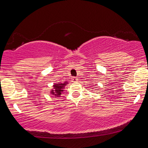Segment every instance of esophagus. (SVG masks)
<instances>
[{
	"label": "esophagus",
	"mask_w": 148,
	"mask_h": 148,
	"mask_svg": "<svg viewBox=\"0 0 148 148\" xmlns=\"http://www.w3.org/2000/svg\"><path fill=\"white\" fill-rule=\"evenodd\" d=\"M72 79V82H74V83H75V82H77V78H76V77H72V78L71 79Z\"/></svg>",
	"instance_id": "obj_1"
}]
</instances>
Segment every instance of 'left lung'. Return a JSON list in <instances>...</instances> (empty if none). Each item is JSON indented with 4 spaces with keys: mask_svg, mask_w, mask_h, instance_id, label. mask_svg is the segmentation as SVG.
Returning <instances> with one entry per match:
<instances>
[{
    "mask_svg": "<svg viewBox=\"0 0 148 148\" xmlns=\"http://www.w3.org/2000/svg\"><path fill=\"white\" fill-rule=\"evenodd\" d=\"M91 91H92V90H91Z\"/></svg>",
    "mask_w": 148,
    "mask_h": 148,
    "instance_id": "left-lung-1",
    "label": "left lung"
}]
</instances>
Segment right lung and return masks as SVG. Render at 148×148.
I'll list each match as a JSON object with an SVG mask.
<instances>
[{
  "label": "right lung",
  "mask_w": 148,
  "mask_h": 148,
  "mask_svg": "<svg viewBox=\"0 0 148 148\" xmlns=\"http://www.w3.org/2000/svg\"><path fill=\"white\" fill-rule=\"evenodd\" d=\"M68 82H64V83H59V84H54L53 85V88L50 90L49 93L53 95L56 98L61 97L62 92H63L64 90V87L68 84Z\"/></svg>",
  "instance_id": "add662e5"
}]
</instances>
